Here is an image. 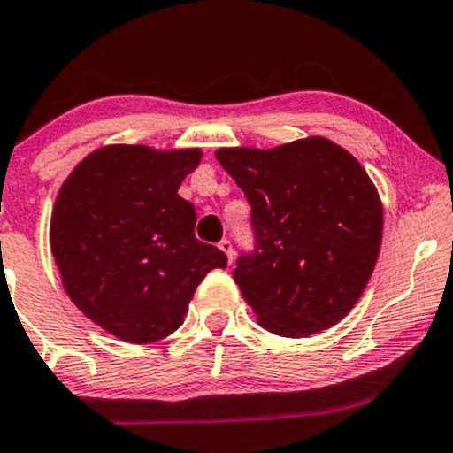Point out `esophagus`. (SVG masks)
I'll list each match as a JSON object with an SVG mask.
<instances>
[{"instance_id": "esophagus-1", "label": "esophagus", "mask_w": 453, "mask_h": 453, "mask_svg": "<svg viewBox=\"0 0 453 453\" xmlns=\"http://www.w3.org/2000/svg\"><path fill=\"white\" fill-rule=\"evenodd\" d=\"M218 246H220V250L225 252V255L228 257V264H231V261H233V244H231V242H228V240H222L220 244H218Z\"/></svg>"}]
</instances>
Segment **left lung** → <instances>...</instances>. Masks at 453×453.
Masks as SVG:
<instances>
[{"label":"left lung","instance_id":"8db88e82","mask_svg":"<svg viewBox=\"0 0 453 453\" xmlns=\"http://www.w3.org/2000/svg\"><path fill=\"white\" fill-rule=\"evenodd\" d=\"M216 157L252 207L257 248L233 276L261 328L298 339L342 322L382 244V201L358 159L322 135Z\"/></svg>","mask_w":453,"mask_h":453}]
</instances>
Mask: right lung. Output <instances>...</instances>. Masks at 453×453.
Listing matches in <instances>:
<instances>
[{
	"label": "right lung",
	"instance_id": "add662e5",
	"mask_svg": "<svg viewBox=\"0 0 453 453\" xmlns=\"http://www.w3.org/2000/svg\"><path fill=\"white\" fill-rule=\"evenodd\" d=\"M201 149L108 144L62 183L51 255L73 304L127 343H153L183 324L198 283L226 255L194 237L196 211L179 196Z\"/></svg>",
	"mask_w": 453,
	"mask_h": 453
}]
</instances>
